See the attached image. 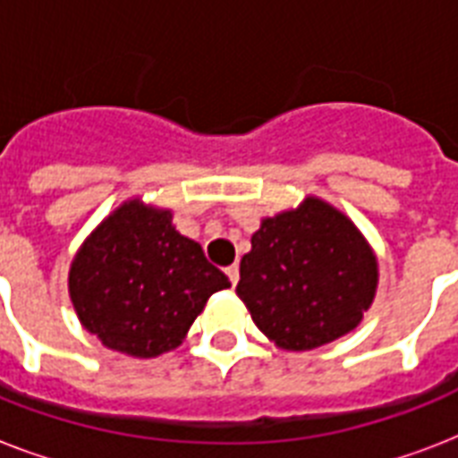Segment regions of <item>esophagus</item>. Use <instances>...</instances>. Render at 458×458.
<instances>
[{
    "mask_svg": "<svg viewBox=\"0 0 458 458\" xmlns=\"http://www.w3.org/2000/svg\"><path fill=\"white\" fill-rule=\"evenodd\" d=\"M225 276H228L233 285H237V280H240V266L237 264L228 266V268H225Z\"/></svg>",
    "mask_w": 458,
    "mask_h": 458,
    "instance_id": "1",
    "label": "esophagus"
}]
</instances>
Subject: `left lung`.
<instances>
[{
  "label": "left lung",
  "mask_w": 458,
  "mask_h": 458,
  "mask_svg": "<svg viewBox=\"0 0 458 458\" xmlns=\"http://www.w3.org/2000/svg\"><path fill=\"white\" fill-rule=\"evenodd\" d=\"M376 287L377 261L366 237L327 201L306 197L261 221L235 293L268 340L306 352L352 333Z\"/></svg>",
  "instance_id": "obj_1"
}]
</instances>
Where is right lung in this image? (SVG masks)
Here are the masks:
<instances>
[{
	"instance_id": "add662e5",
	"label": "right lung",
	"mask_w": 458,
	"mask_h": 458,
	"mask_svg": "<svg viewBox=\"0 0 458 458\" xmlns=\"http://www.w3.org/2000/svg\"><path fill=\"white\" fill-rule=\"evenodd\" d=\"M230 287L168 208L123 201L82 242L68 294L88 333L121 354L152 359L185 340L208 297Z\"/></svg>"
}]
</instances>
